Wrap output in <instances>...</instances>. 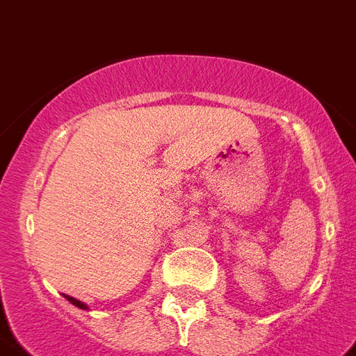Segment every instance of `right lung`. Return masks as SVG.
I'll return each instance as SVG.
<instances>
[{
  "mask_svg": "<svg viewBox=\"0 0 356 356\" xmlns=\"http://www.w3.org/2000/svg\"><path fill=\"white\" fill-rule=\"evenodd\" d=\"M65 298H67V300L70 304H74V306H76V307H79V309H88V306H86L85 302H81V300H77V298L68 297V295H65Z\"/></svg>",
  "mask_w": 356,
  "mask_h": 356,
  "instance_id": "right-lung-1",
  "label": "right lung"
}]
</instances>
